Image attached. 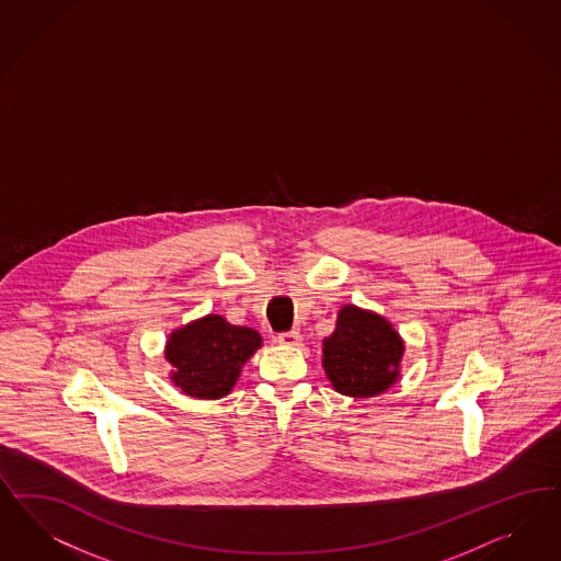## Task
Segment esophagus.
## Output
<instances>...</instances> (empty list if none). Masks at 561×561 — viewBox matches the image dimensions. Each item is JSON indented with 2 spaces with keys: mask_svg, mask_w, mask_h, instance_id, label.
<instances>
[{
  "mask_svg": "<svg viewBox=\"0 0 561 561\" xmlns=\"http://www.w3.org/2000/svg\"><path fill=\"white\" fill-rule=\"evenodd\" d=\"M276 339H278V343L285 344V346H297V344L301 343V336H299V332H295V330L280 332Z\"/></svg>",
  "mask_w": 561,
  "mask_h": 561,
  "instance_id": "obj_1",
  "label": "esophagus"
}]
</instances>
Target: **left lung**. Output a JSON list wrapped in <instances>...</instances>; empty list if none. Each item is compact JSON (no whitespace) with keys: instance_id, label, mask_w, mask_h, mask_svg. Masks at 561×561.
<instances>
[{"instance_id":"8db88e82","label":"left lung","mask_w":561,"mask_h":561,"mask_svg":"<svg viewBox=\"0 0 561 561\" xmlns=\"http://www.w3.org/2000/svg\"><path fill=\"white\" fill-rule=\"evenodd\" d=\"M404 344L378 313L346 306L336 330L324 341V369L332 386L346 397H376L398 378Z\"/></svg>"}]
</instances>
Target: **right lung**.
Segmentation results:
<instances>
[{"instance_id":"obj_1","label":"right lung","mask_w":561,"mask_h":561,"mask_svg":"<svg viewBox=\"0 0 561 561\" xmlns=\"http://www.w3.org/2000/svg\"><path fill=\"white\" fill-rule=\"evenodd\" d=\"M262 344V336L245 325H231L220 316H206L175 330L164 348L173 365L171 380L185 394L225 397L236 386L241 365Z\"/></svg>"}]
</instances>
